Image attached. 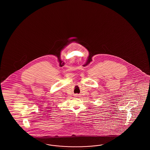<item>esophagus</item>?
<instances>
[{
  "label": "esophagus",
  "instance_id": "34e87169",
  "mask_svg": "<svg viewBox=\"0 0 150 150\" xmlns=\"http://www.w3.org/2000/svg\"><path fill=\"white\" fill-rule=\"evenodd\" d=\"M75 97H79V95L78 94H76L75 95Z\"/></svg>",
  "mask_w": 150,
  "mask_h": 150
}]
</instances>
